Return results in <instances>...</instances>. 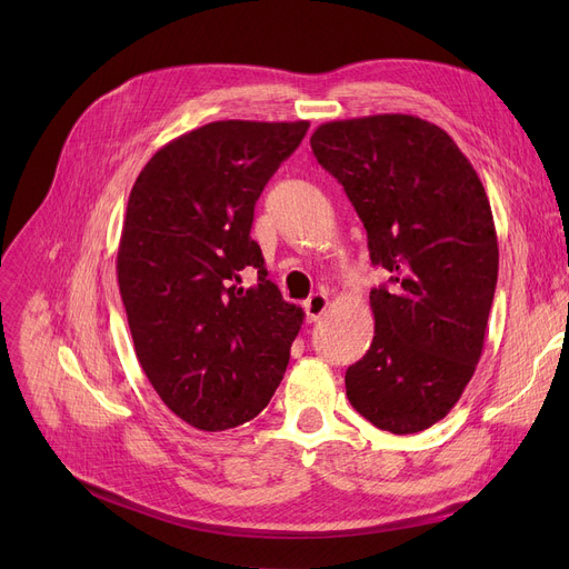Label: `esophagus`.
<instances>
[{
    "label": "esophagus",
    "instance_id": "34e87169",
    "mask_svg": "<svg viewBox=\"0 0 569 569\" xmlns=\"http://www.w3.org/2000/svg\"><path fill=\"white\" fill-rule=\"evenodd\" d=\"M327 305H330V300H327V295H325V292H316V295H311L309 300L305 302L307 320H309V322H316V320L327 311Z\"/></svg>",
    "mask_w": 569,
    "mask_h": 569
}]
</instances>
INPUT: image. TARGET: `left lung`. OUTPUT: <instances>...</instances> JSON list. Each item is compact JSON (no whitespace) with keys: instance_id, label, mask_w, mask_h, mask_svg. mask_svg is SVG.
<instances>
[{"instance_id":"8db88e82","label":"left lung","mask_w":569,"mask_h":569,"mask_svg":"<svg viewBox=\"0 0 569 569\" xmlns=\"http://www.w3.org/2000/svg\"><path fill=\"white\" fill-rule=\"evenodd\" d=\"M318 163L343 184L390 286L371 290L373 341L346 371V395L397 436L455 408L482 357L498 281L487 191L457 142L415 114L320 124Z\"/></svg>"}]
</instances>
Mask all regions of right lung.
Returning a JSON list of instances; mask_svg holds the SVG:
<instances>
[{
  "mask_svg": "<svg viewBox=\"0 0 569 569\" xmlns=\"http://www.w3.org/2000/svg\"><path fill=\"white\" fill-rule=\"evenodd\" d=\"M309 122L226 119L163 144L140 170L117 249L138 362L200 431L244 425L286 373L305 311L267 279L253 207ZM244 268L259 277L241 286Z\"/></svg>",
  "mask_w": 569,
  "mask_h": 569,
  "instance_id": "right-lung-1",
  "label": "right lung"
}]
</instances>
